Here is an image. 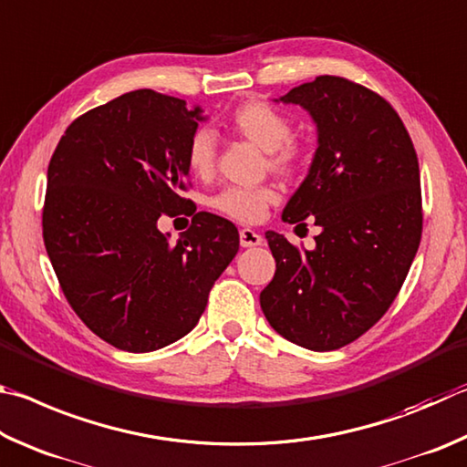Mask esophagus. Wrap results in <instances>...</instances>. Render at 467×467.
I'll list each match as a JSON object with an SVG mask.
<instances>
[{
    "instance_id": "1",
    "label": "esophagus",
    "mask_w": 467,
    "mask_h": 467,
    "mask_svg": "<svg viewBox=\"0 0 467 467\" xmlns=\"http://www.w3.org/2000/svg\"><path fill=\"white\" fill-rule=\"evenodd\" d=\"M240 244H242V248L260 246V244H263V235H260L258 232H254V229L244 227L242 232H240Z\"/></svg>"
}]
</instances>
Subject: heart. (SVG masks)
I'll use <instances>...</instances> for the list:
<instances>
[{
    "instance_id": "obj_1",
    "label": "heart",
    "mask_w": 467,
    "mask_h": 467,
    "mask_svg": "<svg viewBox=\"0 0 467 467\" xmlns=\"http://www.w3.org/2000/svg\"><path fill=\"white\" fill-rule=\"evenodd\" d=\"M229 125L240 137L248 139L268 153V166L281 176H293L304 168L306 151L299 143L291 141V120L265 102L250 100L234 110ZM217 139L211 129L194 130L186 145L188 170L199 178H209L215 170ZM279 199L275 186H229L211 199L213 209L240 223H258L266 209Z\"/></svg>"
}]
</instances>
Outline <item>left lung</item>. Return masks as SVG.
Masks as SVG:
<instances>
[{"mask_svg": "<svg viewBox=\"0 0 467 467\" xmlns=\"http://www.w3.org/2000/svg\"><path fill=\"white\" fill-rule=\"evenodd\" d=\"M317 129V150L283 221L314 217V250L266 232L273 281L268 324L296 345L334 350L381 320L402 289L422 235L420 170L402 119L369 88L320 76L281 96Z\"/></svg>", "mask_w": 467, "mask_h": 467, "instance_id": "1", "label": "left lung"}]
</instances>
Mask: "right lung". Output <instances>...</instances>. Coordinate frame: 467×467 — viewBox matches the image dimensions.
Wrapping results in <instances>:
<instances>
[{"instance_id":"obj_1","label":"right lung","mask_w":467,"mask_h":467,"mask_svg":"<svg viewBox=\"0 0 467 467\" xmlns=\"http://www.w3.org/2000/svg\"><path fill=\"white\" fill-rule=\"evenodd\" d=\"M201 106L135 89L88 110L48 163L43 238L73 312L127 353L191 332L209 291L240 250L232 221L201 211L176 244L161 213L186 207V145Z\"/></svg>"}]
</instances>
